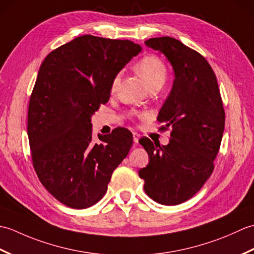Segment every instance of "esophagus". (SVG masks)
Segmentation results:
<instances>
[{
    "instance_id": "esophagus-1",
    "label": "esophagus",
    "mask_w": 254,
    "mask_h": 254,
    "mask_svg": "<svg viewBox=\"0 0 254 254\" xmlns=\"http://www.w3.org/2000/svg\"><path fill=\"white\" fill-rule=\"evenodd\" d=\"M138 139H139V134L134 132V133H133V141H134V143H135L136 145H137V143H138Z\"/></svg>"
}]
</instances>
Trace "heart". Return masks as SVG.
<instances>
[{
  "instance_id": "heart-1",
  "label": "heart",
  "mask_w": 254,
  "mask_h": 254,
  "mask_svg": "<svg viewBox=\"0 0 254 254\" xmlns=\"http://www.w3.org/2000/svg\"><path fill=\"white\" fill-rule=\"evenodd\" d=\"M135 68L137 73L144 78L145 82L148 85V87H152L154 85H163L167 77V68L164 62L158 57L149 55L143 57L139 60ZM119 83H120V74H117L113 77L111 82V91H116Z\"/></svg>"
}]
</instances>
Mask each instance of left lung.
Returning a JSON list of instances; mask_svg holds the SVG:
<instances>
[{"label": "left lung", "instance_id": "left-lung-1", "mask_svg": "<svg viewBox=\"0 0 254 254\" xmlns=\"http://www.w3.org/2000/svg\"><path fill=\"white\" fill-rule=\"evenodd\" d=\"M145 45L163 52L175 71L172 89L157 120L171 127L168 145L148 137L139 144L149 156L138 171L144 190L155 202L178 205L197 193L214 170L225 127V110L216 75L202 55L171 37Z\"/></svg>", "mask_w": 254, "mask_h": 254}]
</instances>
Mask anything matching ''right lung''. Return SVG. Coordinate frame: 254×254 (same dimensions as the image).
Segmentation results:
<instances>
[{"instance_id": "add662e5", "label": "right lung", "mask_w": 254, "mask_h": 254, "mask_svg": "<svg viewBox=\"0 0 254 254\" xmlns=\"http://www.w3.org/2000/svg\"><path fill=\"white\" fill-rule=\"evenodd\" d=\"M141 50L130 40L85 35L41 64L27 120L32 166L42 186L68 207L99 202L130 152L133 135L126 127L94 142L90 118L109 100L113 77Z\"/></svg>"}]
</instances>
